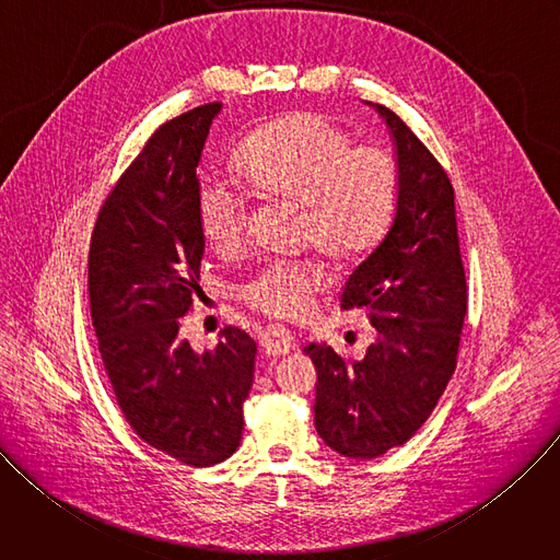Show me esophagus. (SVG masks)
<instances>
[{
    "instance_id": "obj_1",
    "label": "esophagus",
    "mask_w": 560,
    "mask_h": 560,
    "mask_svg": "<svg viewBox=\"0 0 560 560\" xmlns=\"http://www.w3.org/2000/svg\"><path fill=\"white\" fill-rule=\"evenodd\" d=\"M259 346L266 354L270 357H283V354H290L294 348H296V341L292 337L290 330L285 328H268L261 339H259Z\"/></svg>"
}]
</instances>
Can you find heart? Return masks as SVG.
<instances>
[{"label": "heart", "mask_w": 560, "mask_h": 560, "mask_svg": "<svg viewBox=\"0 0 560 560\" xmlns=\"http://www.w3.org/2000/svg\"><path fill=\"white\" fill-rule=\"evenodd\" d=\"M236 173L264 195L301 201V234L337 261L372 250L389 228L398 201L394 159L352 137L326 115L294 113L255 130L236 152ZM199 228L210 248L244 244L246 195L225 179H208L197 195ZM324 283L316 261L275 259L250 275L238 294L279 318L301 316Z\"/></svg>", "instance_id": "obj_1"}]
</instances>
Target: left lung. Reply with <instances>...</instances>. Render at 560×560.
<instances>
[{"instance_id":"left-lung-1","label":"left lung","mask_w":560,"mask_h":560,"mask_svg":"<svg viewBox=\"0 0 560 560\" xmlns=\"http://www.w3.org/2000/svg\"><path fill=\"white\" fill-rule=\"evenodd\" d=\"M365 104L387 126L398 201L339 299L343 310L365 307L376 339L354 363L326 343L303 348L316 368V432L348 458H376L428 421L454 374L467 312L452 184L401 119Z\"/></svg>"}]
</instances>
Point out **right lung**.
I'll use <instances>...</instances> for the list:
<instances>
[{"instance_id": "right-lung-1", "label": "right lung", "mask_w": 560, "mask_h": 560, "mask_svg": "<svg viewBox=\"0 0 560 560\" xmlns=\"http://www.w3.org/2000/svg\"><path fill=\"white\" fill-rule=\"evenodd\" d=\"M223 104L159 128L102 206L89 255L91 316L117 404L150 447L186 465L225 460L242 441L257 343L223 328L212 352L182 337L206 238L199 164Z\"/></svg>"}]
</instances>
